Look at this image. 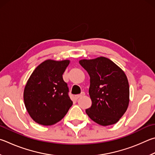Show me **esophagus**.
<instances>
[{"instance_id": "1", "label": "esophagus", "mask_w": 155, "mask_h": 155, "mask_svg": "<svg viewBox=\"0 0 155 155\" xmlns=\"http://www.w3.org/2000/svg\"><path fill=\"white\" fill-rule=\"evenodd\" d=\"M85 95V92H81V94H78V95H75V97H76V99H78V98L83 96V95Z\"/></svg>"}]
</instances>
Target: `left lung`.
Here are the masks:
<instances>
[{"label":"left lung","instance_id":"obj_1","mask_svg":"<svg viewBox=\"0 0 155 155\" xmlns=\"http://www.w3.org/2000/svg\"><path fill=\"white\" fill-rule=\"evenodd\" d=\"M79 64L90 77L89 94L92 104L86 113L97 124H115L126 112L129 86L125 72L105 57L81 60Z\"/></svg>","mask_w":155,"mask_h":155}]
</instances>
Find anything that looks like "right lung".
<instances>
[{"mask_svg": "<svg viewBox=\"0 0 155 155\" xmlns=\"http://www.w3.org/2000/svg\"><path fill=\"white\" fill-rule=\"evenodd\" d=\"M69 63L47 60L36 67L28 80L24 91L25 106L38 124H55L72 106L68 85L62 77Z\"/></svg>", "mask_w": 155, "mask_h": 155, "instance_id": "add662e5", "label": "right lung"}]
</instances>
